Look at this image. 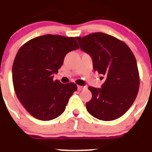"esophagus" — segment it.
Returning a JSON list of instances; mask_svg holds the SVG:
<instances>
[{"label": "esophagus", "instance_id": "esophagus-1", "mask_svg": "<svg viewBox=\"0 0 152 152\" xmlns=\"http://www.w3.org/2000/svg\"><path fill=\"white\" fill-rule=\"evenodd\" d=\"M78 90L79 91H81L83 90V89H86V87L85 86H80V85H78Z\"/></svg>", "mask_w": 152, "mask_h": 152}]
</instances>
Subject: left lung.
<instances>
[{
	"label": "left lung",
	"mask_w": 152,
	"mask_h": 152,
	"mask_svg": "<svg viewBox=\"0 0 152 152\" xmlns=\"http://www.w3.org/2000/svg\"><path fill=\"white\" fill-rule=\"evenodd\" d=\"M76 38L81 49L92 57L94 71L105 78L100 89L88 87L92 97L86 103L87 111L100 120L118 119L130 108L139 89L135 56L125 43L105 33Z\"/></svg>",
	"instance_id": "8db88e82"
}]
</instances>
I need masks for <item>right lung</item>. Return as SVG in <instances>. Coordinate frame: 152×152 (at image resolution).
I'll list each match as a JSON object with an SVG mask.
<instances>
[{
  "label": "right lung",
  "mask_w": 152,
  "mask_h": 152,
  "mask_svg": "<svg viewBox=\"0 0 152 152\" xmlns=\"http://www.w3.org/2000/svg\"><path fill=\"white\" fill-rule=\"evenodd\" d=\"M79 48L73 37L47 34L20 48L12 66L14 91L24 108L39 120L55 119L64 112L77 86L53 80L65 55Z\"/></svg>",
  "instance_id": "add662e5"
}]
</instances>
